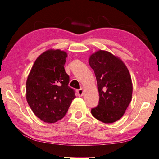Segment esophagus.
<instances>
[{
	"label": "esophagus",
	"instance_id": "34e87169",
	"mask_svg": "<svg viewBox=\"0 0 159 159\" xmlns=\"http://www.w3.org/2000/svg\"><path fill=\"white\" fill-rule=\"evenodd\" d=\"M77 93H78V95L80 97L83 96L84 95V90L83 89H80L79 90H77Z\"/></svg>",
	"mask_w": 159,
	"mask_h": 159
}]
</instances>
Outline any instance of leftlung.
Segmentation results:
<instances>
[{
    "label": "left lung",
    "instance_id": "8db88e82",
    "mask_svg": "<svg viewBox=\"0 0 159 159\" xmlns=\"http://www.w3.org/2000/svg\"><path fill=\"white\" fill-rule=\"evenodd\" d=\"M89 62L100 95L91 113L104 123H113L122 118L131 102L133 86L129 72L121 59L104 50L93 54Z\"/></svg>",
    "mask_w": 159,
    "mask_h": 159
}]
</instances>
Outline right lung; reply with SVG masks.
I'll use <instances>...</instances> for the list:
<instances>
[{
    "label": "right lung",
    "mask_w": 159,
    "mask_h": 159,
    "mask_svg": "<svg viewBox=\"0 0 159 159\" xmlns=\"http://www.w3.org/2000/svg\"><path fill=\"white\" fill-rule=\"evenodd\" d=\"M67 56L60 50L44 52L36 59L27 80V102L45 122L54 123L62 119L75 98L64 69Z\"/></svg>",
    "instance_id": "1"
}]
</instances>
